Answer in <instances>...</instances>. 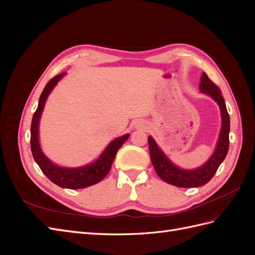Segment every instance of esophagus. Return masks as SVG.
Wrapping results in <instances>:
<instances>
[{"instance_id":"1","label":"esophagus","mask_w":255,"mask_h":255,"mask_svg":"<svg viewBox=\"0 0 255 255\" xmlns=\"http://www.w3.org/2000/svg\"><path fill=\"white\" fill-rule=\"evenodd\" d=\"M145 128V123L141 120H137L135 122V128Z\"/></svg>"}]
</instances>
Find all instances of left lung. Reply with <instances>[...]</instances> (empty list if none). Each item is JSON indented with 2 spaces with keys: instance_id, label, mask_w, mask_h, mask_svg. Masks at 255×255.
<instances>
[{
  "instance_id": "8db88e82",
  "label": "left lung",
  "mask_w": 255,
  "mask_h": 255,
  "mask_svg": "<svg viewBox=\"0 0 255 255\" xmlns=\"http://www.w3.org/2000/svg\"><path fill=\"white\" fill-rule=\"evenodd\" d=\"M200 81V91L211 97L218 104L221 115L220 133L212 156L202 166L194 169H184L172 163L152 136L148 137L150 157L157 175L166 183L174 185L176 187H199L210 182L220 164L225 160L229 151L230 116L225 100L221 96L220 89L207 78L204 72Z\"/></svg>"
}]
</instances>
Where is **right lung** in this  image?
I'll list each match as a JSON object with an SVG mask.
<instances>
[{
    "label": "right lung",
    "mask_w": 255,
    "mask_h": 255,
    "mask_svg": "<svg viewBox=\"0 0 255 255\" xmlns=\"http://www.w3.org/2000/svg\"><path fill=\"white\" fill-rule=\"evenodd\" d=\"M65 75L66 72L56 75L47 84L42 91L38 107L33 116L32 126H30V149H32L35 161L50 181L63 188L81 189L95 185L104 179L111 170L117 151L128 140L129 134L115 138L100 154V156L96 160L91 161L90 164L81 167H63L53 163L43 153L40 146L39 123L45 102H47L50 94Z\"/></svg>",
    "instance_id": "right-lung-1"
}]
</instances>
